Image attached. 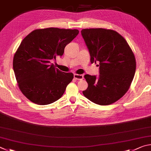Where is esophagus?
<instances>
[{
    "instance_id": "1",
    "label": "esophagus",
    "mask_w": 151,
    "mask_h": 151,
    "mask_svg": "<svg viewBox=\"0 0 151 151\" xmlns=\"http://www.w3.org/2000/svg\"><path fill=\"white\" fill-rule=\"evenodd\" d=\"M74 78L77 80H82L83 79V75H80V74H74L73 76Z\"/></svg>"
}]
</instances>
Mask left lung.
Masks as SVG:
<instances>
[{"label": "left lung", "mask_w": 151, "mask_h": 151, "mask_svg": "<svg viewBox=\"0 0 151 151\" xmlns=\"http://www.w3.org/2000/svg\"><path fill=\"white\" fill-rule=\"evenodd\" d=\"M90 54L91 63L99 62V75L86 74L88 83L83 94L100 105L112 104L128 91L136 70L133 51L125 39L116 31L104 28L81 31Z\"/></svg>", "instance_id": "1"}]
</instances>
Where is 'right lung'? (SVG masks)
<instances>
[{"label":"right lung","instance_id":"1","mask_svg":"<svg viewBox=\"0 0 151 151\" xmlns=\"http://www.w3.org/2000/svg\"><path fill=\"white\" fill-rule=\"evenodd\" d=\"M79 34L74 29H38L26 36L13 58V70L20 91L34 104L48 105L59 99L73 74L61 71L50 60L62 56L67 44Z\"/></svg>","mask_w":151,"mask_h":151}]
</instances>
